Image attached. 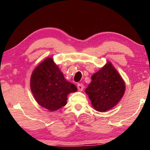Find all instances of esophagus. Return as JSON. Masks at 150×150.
<instances>
[{
    "instance_id": "34e87169",
    "label": "esophagus",
    "mask_w": 150,
    "mask_h": 150,
    "mask_svg": "<svg viewBox=\"0 0 150 150\" xmlns=\"http://www.w3.org/2000/svg\"><path fill=\"white\" fill-rule=\"evenodd\" d=\"M77 88L79 89V91H82L83 90V88H84V86H83V84H78L77 85Z\"/></svg>"
}]
</instances>
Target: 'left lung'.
<instances>
[{"mask_svg":"<svg viewBox=\"0 0 150 150\" xmlns=\"http://www.w3.org/2000/svg\"><path fill=\"white\" fill-rule=\"evenodd\" d=\"M85 93L96 110L104 112L120 102L125 93V83L110 62L94 73Z\"/></svg>","mask_w":150,"mask_h":150,"instance_id":"obj_1","label":"left lung"}]
</instances>
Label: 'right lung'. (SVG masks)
Wrapping results in <instances>:
<instances>
[{"mask_svg": "<svg viewBox=\"0 0 150 150\" xmlns=\"http://www.w3.org/2000/svg\"><path fill=\"white\" fill-rule=\"evenodd\" d=\"M30 88L36 102L50 111L64 106L67 95L77 90L74 84L65 79L52 57L46 58L33 71Z\"/></svg>", "mask_w": 150, "mask_h": 150, "instance_id": "add662e5", "label": "right lung"}]
</instances>
